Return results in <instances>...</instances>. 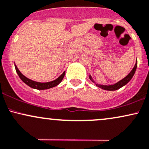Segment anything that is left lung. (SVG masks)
<instances>
[{
	"label": "left lung",
	"instance_id": "obj_1",
	"mask_svg": "<svg viewBox=\"0 0 149 149\" xmlns=\"http://www.w3.org/2000/svg\"><path fill=\"white\" fill-rule=\"evenodd\" d=\"M136 67H137V59H136V63H135V65L134 66L133 69L132 70V71L130 72L129 74L125 77V78H123V79H121L120 81L117 82L115 84H111V85H101V84H98L93 81L92 77H91V75H89V79L91 80V81L93 83L96 84V85L98 87L102 88V89H104V90H107V91H115V90H118L120 88L123 86H124L125 85H126L130 80L132 79V78L133 77L134 74L135 72H136Z\"/></svg>",
	"mask_w": 149,
	"mask_h": 149
}]
</instances>
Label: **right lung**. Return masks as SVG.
Instances as JSON below:
<instances>
[{"mask_svg":"<svg viewBox=\"0 0 149 149\" xmlns=\"http://www.w3.org/2000/svg\"><path fill=\"white\" fill-rule=\"evenodd\" d=\"M15 68L17 73V74L19 75V78L22 79V81H24L26 85H28V86H30V87L33 88H36V89H38V90L48 89V88H51L54 87V86H56L57 85H58L61 82L62 80H63V78H64L65 74V72H63V74L59 77L57 78L56 79L53 80L52 81L41 83V82H38V81H33V80L30 79H28L27 77H26L24 76V75L22 74L20 71L18 70L17 67L15 65Z\"/></svg>","mask_w":149,"mask_h":149,"instance_id":"add662e5","label":"right lung"}]
</instances>
